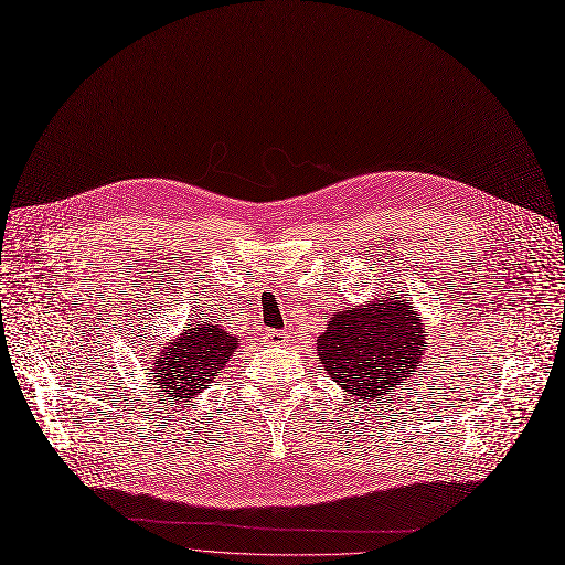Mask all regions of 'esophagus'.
Wrapping results in <instances>:
<instances>
[{"label": "esophagus", "instance_id": "obj_1", "mask_svg": "<svg viewBox=\"0 0 565 565\" xmlns=\"http://www.w3.org/2000/svg\"><path fill=\"white\" fill-rule=\"evenodd\" d=\"M263 339L270 345H286L288 343V334L284 330H267L263 334Z\"/></svg>", "mask_w": 565, "mask_h": 565}]
</instances>
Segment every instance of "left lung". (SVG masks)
<instances>
[{
    "label": "left lung",
    "mask_w": 565,
    "mask_h": 565,
    "mask_svg": "<svg viewBox=\"0 0 565 565\" xmlns=\"http://www.w3.org/2000/svg\"><path fill=\"white\" fill-rule=\"evenodd\" d=\"M424 322L409 300L390 295L371 307L345 309L318 337V360L341 387L364 401L398 390L419 364Z\"/></svg>",
    "instance_id": "left-lung-1"
}]
</instances>
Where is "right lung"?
<instances>
[{
	"label": "right lung",
	"mask_w": 565,
	"mask_h": 565,
	"mask_svg": "<svg viewBox=\"0 0 565 565\" xmlns=\"http://www.w3.org/2000/svg\"><path fill=\"white\" fill-rule=\"evenodd\" d=\"M235 337L226 334L215 322H192L169 350H162L156 377L158 390L173 398H192L211 387L215 375L235 352Z\"/></svg>",
	"instance_id": "obj_1"
}]
</instances>
